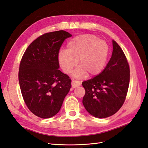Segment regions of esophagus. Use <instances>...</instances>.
Returning <instances> with one entry per match:
<instances>
[{
    "label": "esophagus",
    "instance_id": "1",
    "mask_svg": "<svg viewBox=\"0 0 148 148\" xmlns=\"http://www.w3.org/2000/svg\"><path fill=\"white\" fill-rule=\"evenodd\" d=\"M72 88H76L77 86H79L81 85V83L79 81H77V80H72Z\"/></svg>",
    "mask_w": 148,
    "mask_h": 148
}]
</instances>
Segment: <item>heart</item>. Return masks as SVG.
Returning <instances> with one entry per match:
<instances>
[{"instance_id":"b5f03b06","label":"heart","mask_w":148,"mask_h":148,"mask_svg":"<svg viewBox=\"0 0 148 148\" xmlns=\"http://www.w3.org/2000/svg\"><path fill=\"white\" fill-rule=\"evenodd\" d=\"M108 52V46L105 41L90 34L81 35L69 40L66 50L60 51L58 60L66 74L71 73L77 61L80 67L75 71V76L82 77L85 73L95 76L104 68Z\"/></svg>"}]
</instances>
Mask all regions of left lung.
<instances>
[{
  "label": "left lung",
  "mask_w": 148,
  "mask_h": 148,
  "mask_svg": "<svg viewBox=\"0 0 148 148\" xmlns=\"http://www.w3.org/2000/svg\"><path fill=\"white\" fill-rule=\"evenodd\" d=\"M111 59L97 76L82 83L85 90L83 103L90 114L105 118L114 114L126 99L130 67L124 52L115 40Z\"/></svg>",
  "instance_id": "1"
}]
</instances>
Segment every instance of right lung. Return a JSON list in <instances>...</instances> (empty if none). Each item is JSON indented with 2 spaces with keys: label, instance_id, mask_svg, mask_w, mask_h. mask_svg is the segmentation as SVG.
<instances>
[{
  "label": "right lung",
  "instance_id": "1",
  "mask_svg": "<svg viewBox=\"0 0 148 148\" xmlns=\"http://www.w3.org/2000/svg\"><path fill=\"white\" fill-rule=\"evenodd\" d=\"M64 30L46 33L30 44L22 56L18 72L21 92L34 114L49 118L57 114L71 87V79L59 70L58 56Z\"/></svg>",
  "mask_w": 148,
  "mask_h": 148
}]
</instances>
